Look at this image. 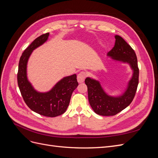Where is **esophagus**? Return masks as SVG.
I'll list each match as a JSON object with an SVG mask.
<instances>
[{
  "label": "esophagus",
  "mask_w": 158,
  "mask_h": 158,
  "mask_svg": "<svg viewBox=\"0 0 158 158\" xmlns=\"http://www.w3.org/2000/svg\"><path fill=\"white\" fill-rule=\"evenodd\" d=\"M85 78H86V73L85 72H80L77 75V80L79 83L84 82Z\"/></svg>",
  "instance_id": "1"
}]
</instances>
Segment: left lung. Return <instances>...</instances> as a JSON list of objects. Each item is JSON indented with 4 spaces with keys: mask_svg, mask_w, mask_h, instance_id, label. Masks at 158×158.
Here are the masks:
<instances>
[{
    "mask_svg": "<svg viewBox=\"0 0 158 158\" xmlns=\"http://www.w3.org/2000/svg\"><path fill=\"white\" fill-rule=\"evenodd\" d=\"M114 37L116 40L114 46L107 55L114 60L130 64L133 75L125 92L117 98L111 97L105 93L98 81L85 78L90 106L95 113L102 116L115 115L131 103L135 96L139 78V69L135 51L121 36L116 35Z\"/></svg>",
    "mask_w": 158,
    "mask_h": 158,
    "instance_id": "left-lung-1",
    "label": "left lung"
}]
</instances>
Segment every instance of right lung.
I'll return each instance as SVG.
<instances>
[{
  "label": "right lung",
  "mask_w": 158,
  "mask_h": 158,
  "mask_svg": "<svg viewBox=\"0 0 158 158\" xmlns=\"http://www.w3.org/2000/svg\"><path fill=\"white\" fill-rule=\"evenodd\" d=\"M49 35V33H46L37 37L23 52L19 61L17 79L22 96L28 107L41 115L55 117L66 111L72 94L78 83L76 75L73 74L62 79L49 92L40 93L33 89L27 80L26 66L28 59L33 50L45 43Z\"/></svg>",
  "instance_id": "right-lung-1"
}]
</instances>
